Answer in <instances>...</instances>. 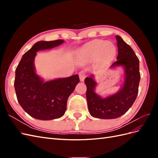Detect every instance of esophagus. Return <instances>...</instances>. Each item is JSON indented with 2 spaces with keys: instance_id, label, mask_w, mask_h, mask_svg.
I'll return each mask as SVG.
<instances>
[{
  "instance_id": "esophagus-1",
  "label": "esophagus",
  "mask_w": 158,
  "mask_h": 158,
  "mask_svg": "<svg viewBox=\"0 0 158 158\" xmlns=\"http://www.w3.org/2000/svg\"><path fill=\"white\" fill-rule=\"evenodd\" d=\"M79 77H80V80L81 82H84V79L85 78V73L82 70V71H80L79 73Z\"/></svg>"
}]
</instances>
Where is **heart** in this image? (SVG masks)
I'll list each match as a JSON object with an SVG mask.
<instances>
[{"label": "heart", "instance_id": "1", "mask_svg": "<svg viewBox=\"0 0 158 158\" xmlns=\"http://www.w3.org/2000/svg\"><path fill=\"white\" fill-rule=\"evenodd\" d=\"M117 52L116 46L111 41L96 40L89 43L78 51L80 58L94 59L100 57L103 60L113 59Z\"/></svg>", "mask_w": 158, "mask_h": 158}]
</instances>
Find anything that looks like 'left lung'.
I'll return each mask as SVG.
<instances>
[{
	"mask_svg": "<svg viewBox=\"0 0 158 158\" xmlns=\"http://www.w3.org/2000/svg\"><path fill=\"white\" fill-rule=\"evenodd\" d=\"M118 55L117 61L110 66L115 68L122 66L124 69V82L117 93L102 98L95 92L97 82L94 75L85 78L87 86L86 99L88 110L95 118L103 119L116 118L128 111L136 99L140 80L139 60L133 49L116 35Z\"/></svg>",
	"mask_w": 158,
	"mask_h": 158,
	"instance_id": "8db88e82",
	"label": "left lung"
}]
</instances>
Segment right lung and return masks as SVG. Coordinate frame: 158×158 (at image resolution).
<instances>
[{"label":"right lung","mask_w":158,"mask_h":158,"mask_svg":"<svg viewBox=\"0 0 158 158\" xmlns=\"http://www.w3.org/2000/svg\"><path fill=\"white\" fill-rule=\"evenodd\" d=\"M64 42L58 40L35 43L23 54L16 69L14 88L18 101L28 114L36 119L48 121L63 116L68 98L80 82L78 74L45 82L35 72L37 52L51 49Z\"/></svg>","instance_id":"add662e5"}]
</instances>
